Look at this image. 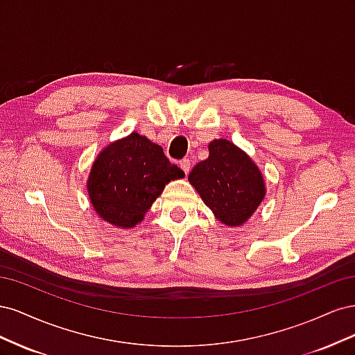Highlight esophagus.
<instances>
[{"instance_id":"obj_1","label":"esophagus","mask_w":355,"mask_h":355,"mask_svg":"<svg viewBox=\"0 0 355 355\" xmlns=\"http://www.w3.org/2000/svg\"><path fill=\"white\" fill-rule=\"evenodd\" d=\"M179 164H180V168L185 171V175H188L189 170H191V159L189 158H184Z\"/></svg>"}]
</instances>
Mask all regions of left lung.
Listing matches in <instances>:
<instances>
[{"label":"left lung","mask_w":355,"mask_h":355,"mask_svg":"<svg viewBox=\"0 0 355 355\" xmlns=\"http://www.w3.org/2000/svg\"><path fill=\"white\" fill-rule=\"evenodd\" d=\"M188 180L214 216L227 227L243 225L265 197L261 170L227 139L210 142L209 158L192 168Z\"/></svg>","instance_id":"1"}]
</instances>
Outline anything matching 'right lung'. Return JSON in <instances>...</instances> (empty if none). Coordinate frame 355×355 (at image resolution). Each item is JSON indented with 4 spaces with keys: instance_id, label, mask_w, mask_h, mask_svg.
Listing matches in <instances>:
<instances>
[{
    "instance_id": "add662e5",
    "label": "right lung",
    "mask_w": 355,
    "mask_h": 355,
    "mask_svg": "<svg viewBox=\"0 0 355 355\" xmlns=\"http://www.w3.org/2000/svg\"><path fill=\"white\" fill-rule=\"evenodd\" d=\"M184 176L163 148L132 133L106 146L94 159L87 191L103 220L118 228H133L168 182Z\"/></svg>"
}]
</instances>
